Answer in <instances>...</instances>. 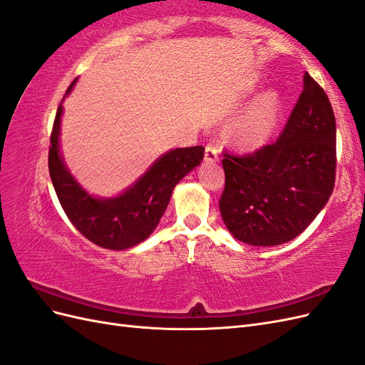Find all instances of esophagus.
Listing matches in <instances>:
<instances>
[{
  "label": "esophagus",
  "mask_w": 365,
  "mask_h": 365,
  "mask_svg": "<svg viewBox=\"0 0 365 365\" xmlns=\"http://www.w3.org/2000/svg\"><path fill=\"white\" fill-rule=\"evenodd\" d=\"M204 160L207 163H216L219 160V149H217L216 145H213V143H210V145H207Z\"/></svg>",
  "instance_id": "34e87169"
}]
</instances>
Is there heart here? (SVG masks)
<instances>
[{"instance_id":"b5f03b06","label":"heart","mask_w":365,"mask_h":365,"mask_svg":"<svg viewBox=\"0 0 365 365\" xmlns=\"http://www.w3.org/2000/svg\"><path fill=\"white\" fill-rule=\"evenodd\" d=\"M280 115V98L275 93H264L242 113L231 126V135L242 146L257 148L274 134Z\"/></svg>"}]
</instances>
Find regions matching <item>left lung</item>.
Here are the masks:
<instances>
[{
	"instance_id": "obj_1",
	"label": "left lung",
	"mask_w": 365,
	"mask_h": 365,
	"mask_svg": "<svg viewBox=\"0 0 365 365\" xmlns=\"http://www.w3.org/2000/svg\"><path fill=\"white\" fill-rule=\"evenodd\" d=\"M279 140L245 155L224 153L219 208L228 231L254 247L282 245L322 212L335 185L336 125L309 73Z\"/></svg>"
}]
</instances>
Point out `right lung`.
Returning <instances> with one entry per match:
<instances>
[{"instance_id":"obj_1","label":"right lung","mask_w":365,"mask_h":365,"mask_svg":"<svg viewBox=\"0 0 365 365\" xmlns=\"http://www.w3.org/2000/svg\"><path fill=\"white\" fill-rule=\"evenodd\" d=\"M76 81L65 96L70 94ZM62 102L50 135L48 170L65 215L82 236L98 247L128 250L138 245L157 228L175 185L201 164L205 149L202 146L173 149L153 163L125 193L111 200H97L82 189L62 161L59 152Z\"/></svg>"}]
</instances>
